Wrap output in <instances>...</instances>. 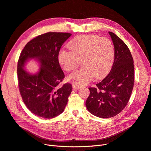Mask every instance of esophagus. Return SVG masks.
Masks as SVG:
<instances>
[{
	"mask_svg": "<svg viewBox=\"0 0 151 151\" xmlns=\"http://www.w3.org/2000/svg\"><path fill=\"white\" fill-rule=\"evenodd\" d=\"M72 87H73V89H80V88H81V86H79V85L75 84H73V85H72Z\"/></svg>",
	"mask_w": 151,
	"mask_h": 151,
	"instance_id": "obj_1",
	"label": "esophagus"
}]
</instances>
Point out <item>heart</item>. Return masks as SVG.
<instances>
[{"instance_id": "obj_1", "label": "heart", "mask_w": 151, "mask_h": 151, "mask_svg": "<svg viewBox=\"0 0 151 151\" xmlns=\"http://www.w3.org/2000/svg\"><path fill=\"white\" fill-rule=\"evenodd\" d=\"M70 50L62 49L58 58L63 68L68 71L75 70L81 60L83 67L70 74L68 81L77 85L89 83L96 77L101 79L112 68L115 51L109 39L93 35L77 36L68 42Z\"/></svg>"}]
</instances>
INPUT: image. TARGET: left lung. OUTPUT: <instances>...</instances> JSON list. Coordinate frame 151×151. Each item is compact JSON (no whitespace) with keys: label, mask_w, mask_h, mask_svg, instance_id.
<instances>
[{"label":"left lung","mask_w":151,"mask_h":151,"mask_svg":"<svg viewBox=\"0 0 151 151\" xmlns=\"http://www.w3.org/2000/svg\"><path fill=\"white\" fill-rule=\"evenodd\" d=\"M115 49L113 66L109 75L96 88H89L86 101L89 112L108 119L120 113L126 107L134 85V62L126 44L112 32H109Z\"/></svg>","instance_id":"obj_1"}]
</instances>
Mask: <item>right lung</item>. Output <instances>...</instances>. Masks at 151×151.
<instances>
[{
	"label": "right lung",
	"instance_id": "obj_1",
	"mask_svg": "<svg viewBox=\"0 0 151 151\" xmlns=\"http://www.w3.org/2000/svg\"><path fill=\"white\" fill-rule=\"evenodd\" d=\"M68 32H49L28 42L22 50L17 65L19 93L25 106L35 115L52 119L62 114L72 91L70 83L59 87L65 77L58 55L63 44L70 37ZM29 58L40 63L41 68L35 75L23 68Z\"/></svg>",
	"mask_w": 151,
	"mask_h": 151
}]
</instances>
